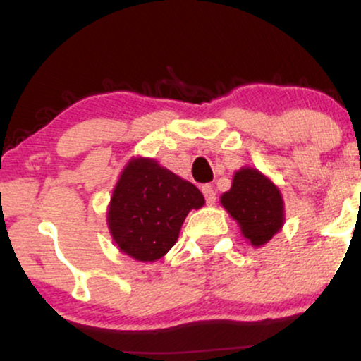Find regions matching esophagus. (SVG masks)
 <instances>
[{"label":"esophagus","mask_w":361,"mask_h":361,"mask_svg":"<svg viewBox=\"0 0 361 361\" xmlns=\"http://www.w3.org/2000/svg\"><path fill=\"white\" fill-rule=\"evenodd\" d=\"M202 193H204L207 205H214L215 204V192H214L212 186L204 185V186H202Z\"/></svg>","instance_id":"obj_1"}]
</instances>
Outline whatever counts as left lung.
Wrapping results in <instances>:
<instances>
[{
  "label": "left lung",
  "instance_id": "8db88e82",
  "mask_svg": "<svg viewBox=\"0 0 361 361\" xmlns=\"http://www.w3.org/2000/svg\"><path fill=\"white\" fill-rule=\"evenodd\" d=\"M221 204L239 224L251 246L267 244L285 222L283 198L279 186L255 168L235 171L233 186L222 195Z\"/></svg>",
  "mask_w": 361,
  "mask_h": 361
}]
</instances>
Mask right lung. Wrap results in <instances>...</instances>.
<instances>
[{
	"mask_svg": "<svg viewBox=\"0 0 361 361\" xmlns=\"http://www.w3.org/2000/svg\"><path fill=\"white\" fill-rule=\"evenodd\" d=\"M204 204L193 183L154 159L134 157L115 185L106 222L120 251L137 261H156L175 246L190 210Z\"/></svg>",
	"mask_w": 361,
	"mask_h": 361,
	"instance_id": "add662e5",
	"label": "right lung"
}]
</instances>
